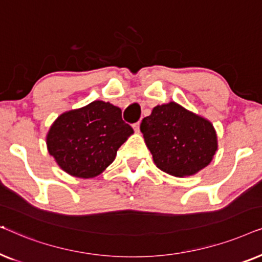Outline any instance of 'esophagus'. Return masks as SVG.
Segmentation results:
<instances>
[{
  "instance_id": "34e87169",
  "label": "esophagus",
  "mask_w": 262,
  "mask_h": 262,
  "mask_svg": "<svg viewBox=\"0 0 262 262\" xmlns=\"http://www.w3.org/2000/svg\"><path fill=\"white\" fill-rule=\"evenodd\" d=\"M139 126H141V124H139V123H136V124L132 125V127H134V130L136 132H139Z\"/></svg>"
}]
</instances>
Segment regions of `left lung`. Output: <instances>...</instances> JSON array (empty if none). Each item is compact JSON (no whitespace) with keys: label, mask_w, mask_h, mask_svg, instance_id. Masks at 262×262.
Returning <instances> with one entry per match:
<instances>
[{"label":"left lung","mask_w":262,"mask_h":262,"mask_svg":"<svg viewBox=\"0 0 262 262\" xmlns=\"http://www.w3.org/2000/svg\"><path fill=\"white\" fill-rule=\"evenodd\" d=\"M141 132L156 167L178 178L209 166L218 149L212 123L174 101L154 107Z\"/></svg>","instance_id":"8db88e82"}]
</instances>
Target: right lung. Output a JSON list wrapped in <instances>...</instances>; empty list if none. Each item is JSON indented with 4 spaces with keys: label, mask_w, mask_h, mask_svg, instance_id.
<instances>
[{
    "label": "right lung",
    "mask_w": 262,
    "mask_h": 262,
    "mask_svg": "<svg viewBox=\"0 0 262 262\" xmlns=\"http://www.w3.org/2000/svg\"><path fill=\"white\" fill-rule=\"evenodd\" d=\"M132 134L119 107L95 100L60 114L49 128L46 146L60 169L71 177L91 179L113 162Z\"/></svg>",
    "instance_id": "1"
}]
</instances>
